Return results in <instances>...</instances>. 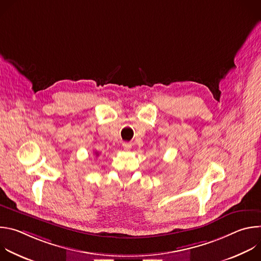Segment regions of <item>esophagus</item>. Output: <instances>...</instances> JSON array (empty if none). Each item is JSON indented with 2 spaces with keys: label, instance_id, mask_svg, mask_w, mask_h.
I'll return each instance as SVG.
<instances>
[{
  "label": "esophagus",
  "instance_id": "34e87169",
  "mask_svg": "<svg viewBox=\"0 0 261 261\" xmlns=\"http://www.w3.org/2000/svg\"><path fill=\"white\" fill-rule=\"evenodd\" d=\"M123 147H124V150L129 151L130 148L132 147V144H131L130 142H124V143H123Z\"/></svg>",
  "mask_w": 261,
  "mask_h": 261
}]
</instances>
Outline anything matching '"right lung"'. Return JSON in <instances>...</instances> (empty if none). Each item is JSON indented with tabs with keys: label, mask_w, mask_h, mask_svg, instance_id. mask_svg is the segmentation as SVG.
<instances>
[{
	"label": "right lung",
	"mask_w": 261,
	"mask_h": 261,
	"mask_svg": "<svg viewBox=\"0 0 261 261\" xmlns=\"http://www.w3.org/2000/svg\"><path fill=\"white\" fill-rule=\"evenodd\" d=\"M95 155L98 157V156H99V153H98V152H95Z\"/></svg>",
	"instance_id": "1"
}]
</instances>
